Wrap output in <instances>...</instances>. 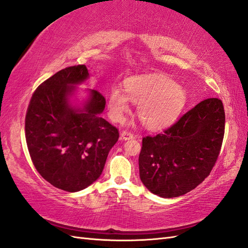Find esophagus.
Returning <instances> with one entry per match:
<instances>
[{"mask_svg":"<svg viewBox=\"0 0 248 248\" xmlns=\"http://www.w3.org/2000/svg\"><path fill=\"white\" fill-rule=\"evenodd\" d=\"M120 136H122L124 140H129V139L134 138V134H133V133L126 132V131H123L122 134H120Z\"/></svg>","mask_w":248,"mask_h":248,"instance_id":"34e87169","label":"esophagus"}]
</instances>
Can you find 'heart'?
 I'll return each mask as SVG.
<instances>
[{
	"mask_svg": "<svg viewBox=\"0 0 248 248\" xmlns=\"http://www.w3.org/2000/svg\"><path fill=\"white\" fill-rule=\"evenodd\" d=\"M124 91L116 87L110 90L108 95L110 117L122 123L130 112L131 100L138 104V117L150 130H160L173 124L187 100L185 89L160 74L128 78L124 81Z\"/></svg>",
	"mask_w": 248,
	"mask_h": 248,
	"instance_id": "b5f03b06",
	"label": "heart"
}]
</instances>
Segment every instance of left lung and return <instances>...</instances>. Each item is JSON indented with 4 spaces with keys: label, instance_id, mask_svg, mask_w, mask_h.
<instances>
[{
    "label": "left lung",
    "instance_id": "1",
    "mask_svg": "<svg viewBox=\"0 0 248 248\" xmlns=\"http://www.w3.org/2000/svg\"><path fill=\"white\" fill-rule=\"evenodd\" d=\"M224 129L223 104L207 98L162 133L143 137L138 162L145 187L162 198H174L199 186L218 159Z\"/></svg>",
    "mask_w": 248,
    "mask_h": 248
}]
</instances>
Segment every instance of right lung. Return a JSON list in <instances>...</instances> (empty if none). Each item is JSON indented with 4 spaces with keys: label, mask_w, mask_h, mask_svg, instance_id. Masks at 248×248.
Returning <instances> with one entry per match:
<instances>
[{
    "label": "right lung",
    "mask_w": 248,
    "mask_h": 248,
    "mask_svg": "<svg viewBox=\"0 0 248 248\" xmlns=\"http://www.w3.org/2000/svg\"><path fill=\"white\" fill-rule=\"evenodd\" d=\"M89 76L85 65L67 67L35 89L25 117V136L33 166L44 179L66 192H78L103 173L118 129L99 116L106 98L96 90L84 109L69 106L73 85Z\"/></svg>",
    "instance_id": "1"
}]
</instances>
